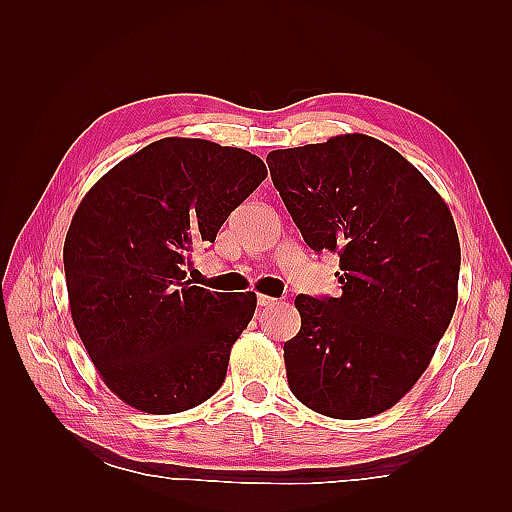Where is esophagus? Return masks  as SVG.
Returning a JSON list of instances; mask_svg holds the SVG:
<instances>
[{"label":"esophagus","instance_id":"34e87169","mask_svg":"<svg viewBox=\"0 0 512 512\" xmlns=\"http://www.w3.org/2000/svg\"><path fill=\"white\" fill-rule=\"evenodd\" d=\"M277 301L273 297H267V294H258V305L260 307H269V305H275Z\"/></svg>","mask_w":512,"mask_h":512}]
</instances>
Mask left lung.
<instances>
[{"mask_svg": "<svg viewBox=\"0 0 512 512\" xmlns=\"http://www.w3.org/2000/svg\"><path fill=\"white\" fill-rule=\"evenodd\" d=\"M271 179L314 252H337L339 297H305L284 344L290 391L331 418L376 416L423 376L457 305L459 237L442 196L367 134L277 149Z\"/></svg>", "mask_w": 512, "mask_h": 512, "instance_id": "1", "label": "left lung"}]
</instances>
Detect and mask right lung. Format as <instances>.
<instances>
[{
	"label": "right lung",
	"instance_id": "add662e5",
	"mask_svg": "<svg viewBox=\"0 0 512 512\" xmlns=\"http://www.w3.org/2000/svg\"><path fill=\"white\" fill-rule=\"evenodd\" d=\"M265 179L250 151L168 136L121 160L81 200L64 243L70 314L123 404L177 414L222 386L256 294L192 286L185 265Z\"/></svg>",
	"mask_w": 512,
	"mask_h": 512
}]
</instances>
